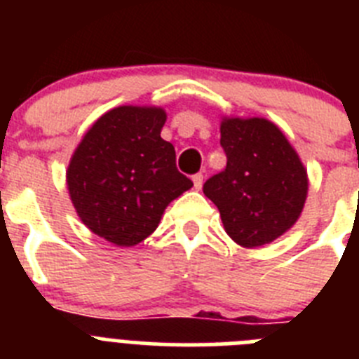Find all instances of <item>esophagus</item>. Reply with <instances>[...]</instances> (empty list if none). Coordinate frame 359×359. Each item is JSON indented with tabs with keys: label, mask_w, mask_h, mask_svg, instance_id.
<instances>
[{
	"label": "esophagus",
	"mask_w": 359,
	"mask_h": 359,
	"mask_svg": "<svg viewBox=\"0 0 359 359\" xmlns=\"http://www.w3.org/2000/svg\"><path fill=\"white\" fill-rule=\"evenodd\" d=\"M192 183H194V189L199 190L203 187V174H194L192 176Z\"/></svg>",
	"instance_id": "obj_1"
}]
</instances>
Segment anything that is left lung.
Here are the masks:
<instances>
[{"mask_svg":"<svg viewBox=\"0 0 359 359\" xmlns=\"http://www.w3.org/2000/svg\"><path fill=\"white\" fill-rule=\"evenodd\" d=\"M226 167L203 192L214 201L228 236L244 248L262 246L297 223L307 198V174L280 129L264 118H224Z\"/></svg>","mask_w":359,"mask_h":359,"instance_id":"1","label":"left lung"}]
</instances>
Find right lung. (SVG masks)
I'll return each mask as SVG.
<instances>
[{
    "instance_id": "right-lung-1",
    "label": "right lung",
    "mask_w": 359,
    "mask_h": 359,
    "mask_svg": "<svg viewBox=\"0 0 359 359\" xmlns=\"http://www.w3.org/2000/svg\"><path fill=\"white\" fill-rule=\"evenodd\" d=\"M160 107L107 111L86 133L68 167V190L82 223L116 246H135L156 230L172 199L194 183L176 167L160 136Z\"/></svg>"
}]
</instances>
